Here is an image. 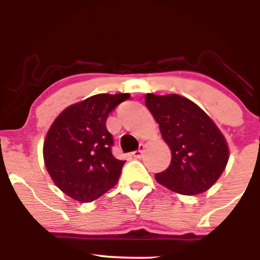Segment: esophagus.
<instances>
[{
    "instance_id": "1",
    "label": "esophagus",
    "mask_w": 260,
    "mask_h": 260,
    "mask_svg": "<svg viewBox=\"0 0 260 260\" xmlns=\"http://www.w3.org/2000/svg\"><path fill=\"white\" fill-rule=\"evenodd\" d=\"M143 153H144V145L140 144V145H139V149H138V150L133 151L132 155H133L134 157H137V159H140V157L143 156Z\"/></svg>"
}]
</instances>
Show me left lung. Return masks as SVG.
Returning <instances> with one entry per match:
<instances>
[{"instance_id":"left-lung-1","label":"left lung","mask_w":260,"mask_h":260,"mask_svg":"<svg viewBox=\"0 0 260 260\" xmlns=\"http://www.w3.org/2000/svg\"><path fill=\"white\" fill-rule=\"evenodd\" d=\"M145 105L159 123L172 156L169 168L155 174L157 183L184 196L208 190L229 161L228 143L214 121L197 104L177 94H147Z\"/></svg>"}]
</instances>
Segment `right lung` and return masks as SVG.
Wrapping results in <instances>:
<instances>
[{
  "mask_svg": "<svg viewBox=\"0 0 260 260\" xmlns=\"http://www.w3.org/2000/svg\"><path fill=\"white\" fill-rule=\"evenodd\" d=\"M129 94H96L64 109L44 142V161L64 194L82 203L98 199L117 183L126 161L111 153L109 113Z\"/></svg>",
  "mask_w": 260,
  "mask_h": 260,
  "instance_id": "obj_1",
  "label": "right lung"
}]
</instances>
